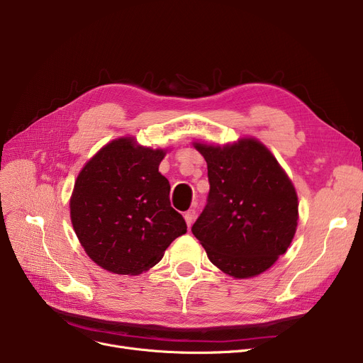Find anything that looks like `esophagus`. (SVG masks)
<instances>
[{"instance_id": "34e87169", "label": "esophagus", "mask_w": 363, "mask_h": 363, "mask_svg": "<svg viewBox=\"0 0 363 363\" xmlns=\"http://www.w3.org/2000/svg\"><path fill=\"white\" fill-rule=\"evenodd\" d=\"M184 218H185V222H186L188 228L191 226V225H193V222H194V219H196V211H194V208H189L188 212H185Z\"/></svg>"}]
</instances>
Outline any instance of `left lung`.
<instances>
[{
	"instance_id": "1",
	"label": "left lung",
	"mask_w": 363,
	"mask_h": 363,
	"mask_svg": "<svg viewBox=\"0 0 363 363\" xmlns=\"http://www.w3.org/2000/svg\"><path fill=\"white\" fill-rule=\"evenodd\" d=\"M194 147L207 162L211 191L191 231L207 257L238 279L269 269L296 234L298 201L291 179L255 138Z\"/></svg>"
}]
</instances>
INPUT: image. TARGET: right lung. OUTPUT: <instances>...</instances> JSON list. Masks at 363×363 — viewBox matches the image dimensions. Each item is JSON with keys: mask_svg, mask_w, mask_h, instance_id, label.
I'll return each mask as SVG.
<instances>
[{"mask_svg": "<svg viewBox=\"0 0 363 363\" xmlns=\"http://www.w3.org/2000/svg\"><path fill=\"white\" fill-rule=\"evenodd\" d=\"M166 150L122 137L104 145L79 172L70 219L92 262L119 275H138L159 263L186 233L170 206L169 181L159 172Z\"/></svg>", "mask_w": 363, "mask_h": 363, "instance_id": "1", "label": "right lung"}]
</instances>
